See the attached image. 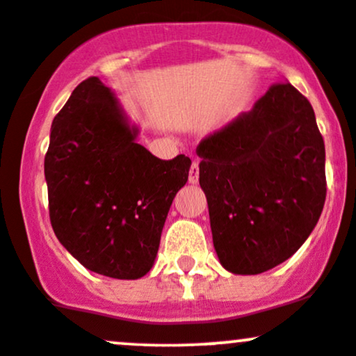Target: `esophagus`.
Returning a JSON list of instances; mask_svg holds the SVG:
<instances>
[{
	"mask_svg": "<svg viewBox=\"0 0 356 356\" xmlns=\"http://www.w3.org/2000/svg\"><path fill=\"white\" fill-rule=\"evenodd\" d=\"M199 181V162L192 161L191 169H189V182L191 184H197Z\"/></svg>",
	"mask_w": 356,
	"mask_h": 356,
	"instance_id": "esophagus-1",
	"label": "esophagus"
}]
</instances>
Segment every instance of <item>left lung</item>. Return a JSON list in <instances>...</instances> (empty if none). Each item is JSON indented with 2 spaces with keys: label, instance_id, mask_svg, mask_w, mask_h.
<instances>
[{
  "label": "left lung",
  "instance_id": "1",
  "mask_svg": "<svg viewBox=\"0 0 356 356\" xmlns=\"http://www.w3.org/2000/svg\"><path fill=\"white\" fill-rule=\"evenodd\" d=\"M218 257L234 275H259L308 239L326 199L325 142L312 104L281 81L197 147Z\"/></svg>",
  "mask_w": 356,
  "mask_h": 356
}]
</instances>
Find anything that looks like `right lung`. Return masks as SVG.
Masks as SVG:
<instances>
[{
	"mask_svg": "<svg viewBox=\"0 0 356 356\" xmlns=\"http://www.w3.org/2000/svg\"><path fill=\"white\" fill-rule=\"evenodd\" d=\"M136 137L110 88L90 76L53 118L44 155L56 238L90 271L117 280L150 271L191 167L184 154L155 157Z\"/></svg>",
	"mask_w": 356,
	"mask_h": 356,
	"instance_id": "1",
	"label": "right lung"
}]
</instances>
